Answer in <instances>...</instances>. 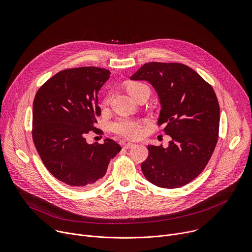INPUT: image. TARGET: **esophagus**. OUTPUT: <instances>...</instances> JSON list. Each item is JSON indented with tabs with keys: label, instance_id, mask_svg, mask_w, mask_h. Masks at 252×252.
I'll return each mask as SVG.
<instances>
[{
	"label": "esophagus",
	"instance_id": "34e87169",
	"mask_svg": "<svg viewBox=\"0 0 252 252\" xmlns=\"http://www.w3.org/2000/svg\"><path fill=\"white\" fill-rule=\"evenodd\" d=\"M134 146H135V143H133V142H126V143H125L123 148L125 150H128V149H130V148H132Z\"/></svg>",
	"mask_w": 252,
	"mask_h": 252
}]
</instances>
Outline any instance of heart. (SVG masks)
Segmentation results:
<instances>
[{"mask_svg":"<svg viewBox=\"0 0 252 252\" xmlns=\"http://www.w3.org/2000/svg\"><path fill=\"white\" fill-rule=\"evenodd\" d=\"M126 91L133 98L145 92L150 93V89L148 86L138 82H131L127 84ZM109 101H110V95H107L103 99V102L107 103ZM113 129L119 135H122L126 138H130V139L138 138L142 134V126L137 122L127 120V119H121L118 122H116L113 125Z\"/></svg>","mask_w":252,"mask_h":252,"instance_id":"1","label":"heart"}]
</instances>
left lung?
I'll return each mask as SVG.
<instances>
[{
	"mask_svg": "<svg viewBox=\"0 0 252 252\" xmlns=\"http://www.w3.org/2000/svg\"><path fill=\"white\" fill-rule=\"evenodd\" d=\"M130 80L147 81L157 91L161 105L158 124L164 125V133L171 137L166 149L148 146L143 174L162 189L188 185L202 172L217 146V94L195 70L179 63H145Z\"/></svg>",
	"mask_w": 252,
	"mask_h": 252,
	"instance_id": "left-lung-1",
	"label": "left lung"
}]
</instances>
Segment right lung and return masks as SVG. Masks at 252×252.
<instances>
[{
	"mask_svg": "<svg viewBox=\"0 0 252 252\" xmlns=\"http://www.w3.org/2000/svg\"><path fill=\"white\" fill-rule=\"evenodd\" d=\"M110 75L109 69L96 66L66 68L48 80L33 99L34 147L47 169L76 189L98 183L122 150L111 138L102 145L86 140L88 132L97 130V94Z\"/></svg>",
	"mask_w": 252,
	"mask_h": 252,
	"instance_id": "1",
	"label": "right lung"
}]
</instances>
